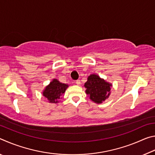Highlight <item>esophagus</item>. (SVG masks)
<instances>
[{"instance_id": "esophagus-1", "label": "esophagus", "mask_w": 155, "mask_h": 155, "mask_svg": "<svg viewBox=\"0 0 155 155\" xmlns=\"http://www.w3.org/2000/svg\"><path fill=\"white\" fill-rule=\"evenodd\" d=\"M76 83H77V85H79L81 84V81L80 80H77V81H76Z\"/></svg>"}]
</instances>
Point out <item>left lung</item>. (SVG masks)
Returning <instances> with one entry per match:
<instances>
[{"label":"left lung","instance_id":"1","mask_svg":"<svg viewBox=\"0 0 155 155\" xmlns=\"http://www.w3.org/2000/svg\"><path fill=\"white\" fill-rule=\"evenodd\" d=\"M84 87L86 88L85 93L91 101L96 104H101L109 97L113 85L98 74H91L87 77Z\"/></svg>","mask_w":155,"mask_h":155}]
</instances>
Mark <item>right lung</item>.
Returning a JSON list of instances; mask_svg holds the SVG:
<instances>
[{
    "label": "right lung",
    "instance_id": "add662e5",
    "mask_svg": "<svg viewBox=\"0 0 155 155\" xmlns=\"http://www.w3.org/2000/svg\"><path fill=\"white\" fill-rule=\"evenodd\" d=\"M68 87V84L62 83L56 78H53L44 88L42 94L48 100V103L56 104L59 103L62 95Z\"/></svg>",
    "mask_w": 155,
    "mask_h": 155
}]
</instances>
